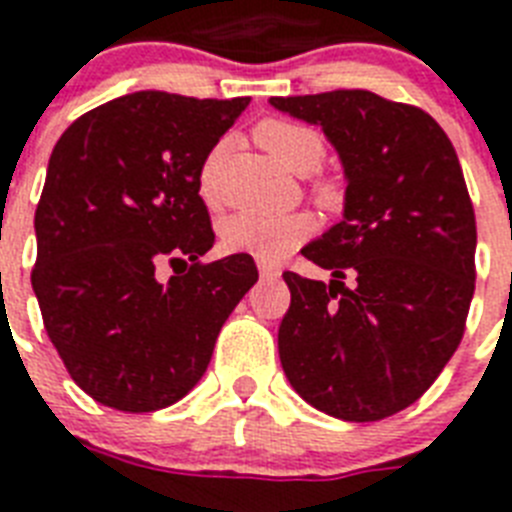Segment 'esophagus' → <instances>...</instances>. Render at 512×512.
Wrapping results in <instances>:
<instances>
[{"label":"esophagus","mask_w":512,"mask_h":512,"mask_svg":"<svg viewBox=\"0 0 512 512\" xmlns=\"http://www.w3.org/2000/svg\"><path fill=\"white\" fill-rule=\"evenodd\" d=\"M257 271H260V279L263 281H276L281 276V271L271 263H257Z\"/></svg>","instance_id":"obj_1"}]
</instances>
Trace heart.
Wrapping results in <instances>:
<instances>
[{
	"mask_svg": "<svg viewBox=\"0 0 512 512\" xmlns=\"http://www.w3.org/2000/svg\"><path fill=\"white\" fill-rule=\"evenodd\" d=\"M255 140L268 154L292 172H313L324 162L327 146L319 132L292 119H263L255 127ZM217 170H220V148H212L201 164L199 191L207 204H217ZM313 199L321 207L335 209L342 201V185L335 177H316L311 183ZM313 233V220L305 212L289 215H263V212H239L220 225L223 247L241 255H252L263 263H276L292 249L300 247Z\"/></svg>",
	"mask_w": 512,
	"mask_h": 512,
	"instance_id": "obj_1",
	"label": "heart"
}]
</instances>
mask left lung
Masks as SVG:
<instances>
[{"instance_id": "1", "label": "left lung", "mask_w": 512, "mask_h": 512, "mask_svg": "<svg viewBox=\"0 0 512 512\" xmlns=\"http://www.w3.org/2000/svg\"><path fill=\"white\" fill-rule=\"evenodd\" d=\"M271 106L321 124L348 180L342 220L303 249L332 281L284 273L281 366L319 412L385 420L433 385L465 332L476 215L460 159L433 116L369 90Z\"/></svg>"}]
</instances>
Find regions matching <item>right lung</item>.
I'll return each instance as SVG.
<instances>
[{"mask_svg": "<svg viewBox=\"0 0 512 512\" xmlns=\"http://www.w3.org/2000/svg\"><path fill=\"white\" fill-rule=\"evenodd\" d=\"M247 106L132 92L79 116L52 148L31 287L71 380L100 404L180 401L257 281L249 255L199 260L215 244L201 164ZM164 259L170 282L155 276Z\"/></svg>", "mask_w": 512, "mask_h": 512, "instance_id": "add662e5", "label": "right lung"}]
</instances>
